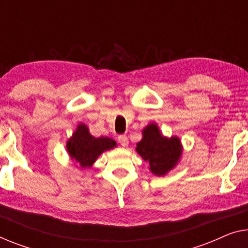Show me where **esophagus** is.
<instances>
[{
    "instance_id": "34e87169",
    "label": "esophagus",
    "mask_w": 248,
    "mask_h": 248,
    "mask_svg": "<svg viewBox=\"0 0 248 248\" xmlns=\"http://www.w3.org/2000/svg\"><path fill=\"white\" fill-rule=\"evenodd\" d=\"M118 141L120 142V145L123 147H127L128 143H129V140H128V137L125 135H120L118 137Z\"/></svg>"
}]
</instances>
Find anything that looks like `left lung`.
Masks as SVG:
<instances>
[{
  "label": "left lung",
  "instance_id": "8db88e82",
  "mask_svg": "<svg viewBox=\"0 0 248 248\" xmlns=\"http://www.w3.org/2000/svg\"><path fill=\"white\" fill-rule=\"evenodd\" d=\"M137 153L149 162L150 171L156 176H165L170 171L183 154L178 137H164L157 124H150L142 130V139L137 143Z\"/></svg>",
  "mask_w": 248,
  "mask_h": 248
}]
</instances>
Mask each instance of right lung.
Listing matches in <instances>:
<instances>
[{
  "label": "right lung",
  "mask_w": 248,
  "mask_h": 248,
  "mask_svg": "<svg viewBox=\"0 0 248 248\" xmlns=\"http://www.w3.org/2000/svg\"><path fill=\"white\" fill-rule=\"evenodd\" d=\"M117 143L108 137L95 138L89 132L84 124H79L71 138L66 141V150L81 168H88L93 165L103 151L112 149Z\"/></svg>",
  "instance_id": "add662e5"
}]
</instances>
